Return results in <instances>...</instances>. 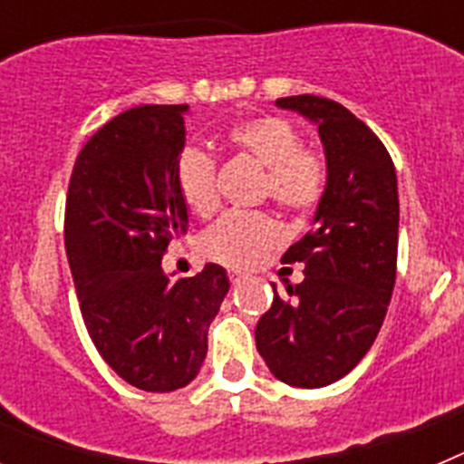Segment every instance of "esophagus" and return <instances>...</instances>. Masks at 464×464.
Returning <instances> with one entry per match:
<instances>
[{"label": "esophagus", "instance_id": "34e87169", "mask_svg": "<svg viewBox=\"0 0 464 464\" xmlns=\"http://www.w3.org/2000/svg\"><path fill=\"white\" fill-rule=\"evenodd\" d=\"M246 278H248V274L237 272V269H232V272H229V281H232V285H241V283H244Z\"/></svg>", "mask_w": 464, "mask_h": 464}]
</instances>
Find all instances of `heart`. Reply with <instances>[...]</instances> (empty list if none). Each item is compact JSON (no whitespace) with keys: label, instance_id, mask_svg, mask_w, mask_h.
I'll return each mask as SVG.
<instances>
[{"label":"heart","instance_id":"1","mask_svg":"<svg viewBox=\"0 0 464 464\" xmlns=\"http://www.w3.org/2000/svg\"><path fill=\"white\" fill-rule=\"evenodd\" d=\"M227 143L267 169L265 192L278 207L306 211L318 202L325 167L314 153L302 150V137L288 121L257 116L237 122L227 130ZM176 186L195 216H211L218 207L216 165L204 150H183L176 165ZM281 241L283 229L272 216L232 211L204 232L202 251L227 267H256Z\"/></svg>","mask_w":464,"mask_h":464}]
</instances>
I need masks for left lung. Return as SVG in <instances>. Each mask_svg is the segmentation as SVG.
<instances>
[{
	"instance_id": "left-lung-1",
	"label": "left lung",
	"mask_w": 464,
	"mask_h": 464,
	"mask_svg": "<svg viewBox=\"0 0 464 464\" xmlns=\"http://www.w3.org/2000/svg\"><path fill=\"white\" fill-rule=\"evenodd\" d=\"M276 106L318 127L327 179L311 229L283 256L304 265V281L285 285L290 299L272 283L256 343L278 381L323 388L353 370L383 325L397 269V176L379 137L339 102L295 94Z\"/></svg>"
}]
</instances>
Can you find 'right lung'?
Returning a JSON list of instances; mask_svg holds the SVG:
<instances>
[{
    "instance_id": "right-lung-1",
    "label": "right lung",
    "mask_w": 464,
    "mask_h": 464,
    "mask_svg": "<svg viewBox=\"0 0 464 464\" xmlns=\"http://www.w3.org/2000/svg\"><path fill=\"white\" fill-rule=\"evenodd\" d=\"M188 113V104L125 111L85 143L69 181L64 246L85 327L111 370L146 392L199 374L229 290L213 262L179 281L162 269L167 246L188 232L176 186Z\"/></svg>"
}]
</instances>
